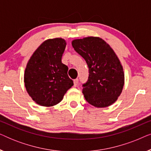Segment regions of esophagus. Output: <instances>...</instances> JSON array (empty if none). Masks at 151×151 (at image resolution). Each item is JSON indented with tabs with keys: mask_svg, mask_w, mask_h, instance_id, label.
<instances>
[{
	"mask_svg": "<svg viewBox=\"0 0 151 151\" xmlns=\"http://www.w3.org/2000/svg\"><path fill=\"white\" fill-rule=\"evenodd\" d=\"M78 79L74 80H73V85H74V86H78Z\"/></svg>",
	"mask_w": 151,
	"mask_h": 151,
	"instance_id": "esophagus-1",
	"label": "esophagus"
}]
</instances>
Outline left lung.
I'll return each mask as SVG.
<instances>
[{"instance_id": "left-lung-1", "label": "left lung", "mask_w": 151, "mask_h": 151, "mask_svg": "<svg viewBox=\"0 0 151 151\" xmlns=\"http://www.w3.org/2000/svg\"><path fill=\"white\" fill-rule=\"evenodd\" d=\"M72 46L85 60L88 67V80L82 84L86 100L98 108L113 104L124 84L122 66L114 51L99 37L73 40Z\"/></svg>"}]
</instances>
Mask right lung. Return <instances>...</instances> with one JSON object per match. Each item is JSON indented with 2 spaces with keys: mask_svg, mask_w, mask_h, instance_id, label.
<instances>
[{
  "mask_svg": "<svg viewBox=\"0 0 151 151\" xmlns=\"http://www.w3.org/2000/svg\"><path fill=\"white\" fill-rule=\"evenodd\" d=\"M63 38L43 42L29 60L24 74L27 91L32 100L42 106L58 104L73 85L68 76V67L62 63L66 47Z\"/></svg>",
  "mask_w": 151,
  "mask_h": 151,
  "instance_id": "right-lung-1",
  "label": "right lung"
}]
</instances>
